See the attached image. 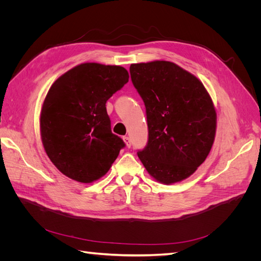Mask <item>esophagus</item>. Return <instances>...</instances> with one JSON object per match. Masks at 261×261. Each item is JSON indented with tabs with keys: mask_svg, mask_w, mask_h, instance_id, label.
Instances as JSON below:
<instances>
[{
	"mask_svg": "<svg viewBox=\"0 0 261 261\" xmlns=\"http://www.w3.org/2000/svg\"><path fill=\"white\" fill-rule=\"evenodd\" d=\"M123 139H124V141H125V144H126V146H127L128 148L130 147V145H132V141H130V138L129 137H127V136H125V137H123Z\"/></svg>",
	"mask_w": 261,
	"mask_h": 261,
	"instance_id": "esophagus-1",
	"label": "esophagus"
}]
</instances>
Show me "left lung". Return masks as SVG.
I'll list each match as a JSON object with an SVG mask.
<instances>
[{
	"label": "left lung",
	"instance_id": "left-lung-1",
	"mask_svg": "<svg viewBox=\"0 0 261 261\" xmlns=\"http://www.w3.org/2000/svg\"><path fill=\"white\" fill-rule=\"evenodd\" d=\"M132 83L146 108L148 141L137 154L163 184L183 180L209 154L217 114L202 83L168 61L132 64Z\"/></svg>",
	"mask_w": 261,
	"mask_h": 261
}]
</instances>
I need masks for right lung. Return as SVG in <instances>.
<instances>
[{"label":"right lung","mask_w":261,"mask_h":261,"mask_svg":"<svg viewBox=\"0 0 261 261\" xmlns=\"http://www.w3.org/2000/svg\"><path fill=\"white\" fill-rule=\"evenodd\" d=\"M122 66L84 63L54 82L44 99L40 129L52 163L81 183L103 176L125 143L111 130L106 103L128 82Z\"/></svg>","instance_id":"obj_1"}]
</instances>
